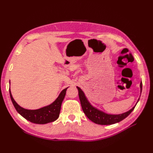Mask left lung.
<instances>
[{"label":"left lung","instance_id":"left-lung-1","mask_svg":"<svg viewBox=\"0 0 153 153\" xmlns=\"http://www.w3.org/2000/svg\"><path fill=\"white\" fill-rule=\"evenodd\" d=\"M140 92L142 89V83H140ZM78 91V96L80 101V103L83 111L86 116L89 118L91 121L93 123L101 124V125H108L112 124L121 121L122 120L128 117V115L131 114V112L135 108V106L133 107L131 110H129L128 112L118 115H112L106 114L102 111L99 110L96 108L94 106H92L90 103L87 100L86 97L80 87H77ZM139 100V99H138ZM137 101V102H138Z\"/></svg>","mask_w":153,"mask_h":153}]
</instances>
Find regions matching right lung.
Here are the masks:
<instances>
[{"label": "right lung", "mask_w": 153, "mask_h": 153, "mask_svg": "<svg viewBox=\"0 0 153 153\" xmlns=\"http://www.w3.org/2000/svg\"><path fill=\"white\" fill-rule=\"evenodd\" d=\"M67 89L68 87L62 90L58 98L52 104L37 110H27L21 107L14 100L10 89V94L14 106L22 117L31 123L43 124L53 122L58 119L61 111V104L65 97Z\"/></svg>", "instance_id": "1"}]
</instances>
